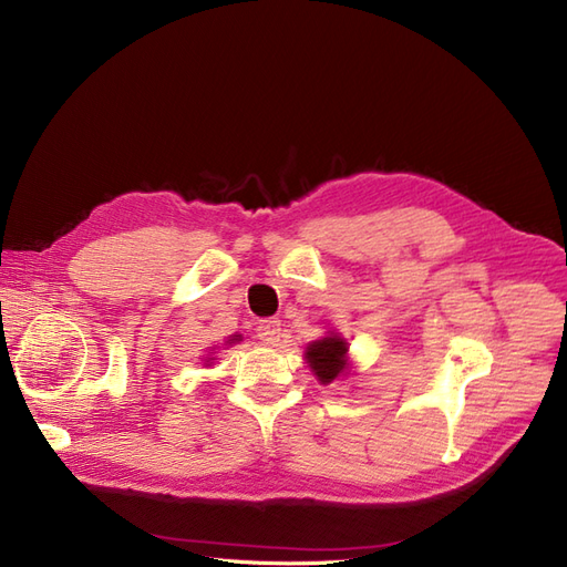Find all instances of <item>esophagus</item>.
Instances as JSON below:
<instances>
[{
  "mask_svg": "<svg viewBox=\"0 0 567 567\" xmlns=\"http://www.w3.org/2000/svg\"><path fill=\"white\" fill-rule=\"evenodd\" d=\"M280 332H282V327H280V320H276V318H266V320L257 322V337L268 346H272L280 339Z\"/></svg>",
  "mask_w": 567,
  "mask_h": 567,
  "instance_id": "1",
  "label": "esophagus"
}]
</instances>
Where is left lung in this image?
<instances>
[{
  "label": "left lung",
  "mask_w": 567,
  "mask_h": 567,
  "mask_svg": "<svg viewBox=\"0 0 567 567\" xmlns=\"http://www.w3.org/2000/svg\"><path fill=\"white\" fill-rule=\"evenodd\" d=\"M306 360L320 383H332L349 372V343L339 334L318 339L308 343Z\"/></svg>",
  "instance_id": "8db88e82"
}]
</instances>
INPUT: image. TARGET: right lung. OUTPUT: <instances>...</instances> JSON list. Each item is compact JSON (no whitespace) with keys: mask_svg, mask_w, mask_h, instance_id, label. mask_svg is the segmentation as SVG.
<instances>
[{"mask_svg":"<svg viewBox=\"0 0 567 567\" xmlns=\"http://www.w3.org/2000/svg\"><path fill=\"white\" fill-rule=\"evenodd\" d=\"M240 339H243V337H237V334H235V339H230V341H240Z\"/></svg>","mask_w":567,"mask_h":567,"instance_id":"right-lung-1","label":"right lung"}]
</instances>
